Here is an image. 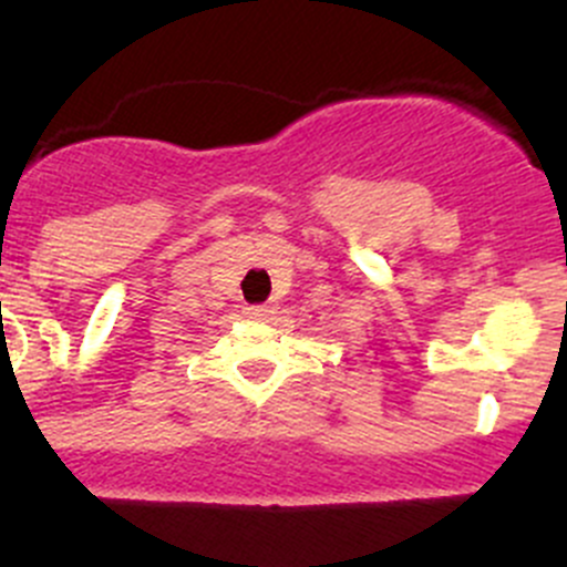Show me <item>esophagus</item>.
Wrapping results in <instances>:
<instances>
[{"label":"esophagus","instance_id":"esophagus-1","mask_svg":"<svg viewBox=\"0 0 567 567\" xmlns=\"http://www.w3.org/2000/svg\"><path fill=\"white\" fill-rule=\"evenodd\" d=\"M244 316L251 320H266L268 316H271V310H268V307H247V310H244Z\"/></svg>","mask_w":567,"mask_h":567}]
</instances>
